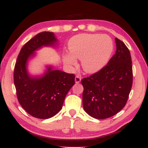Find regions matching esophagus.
Here are the masks:
<instances>
[{
    "label": "esophagus",
    "mask_w": 148,
    "mask_h": 148,
    "mask_svg": "<svg viewBox=\"0 0 148 148\" xmlns=\"http://www.w3.org/2000/svg\"><path fill=\"white\" fill-rule=\"evenodd\" d=\"M82 80V76L80 75H76V77H75V82L76 84L79 83Z\"/></svg>",
    "instance_id": "esophagus-1"
}]
</instances>
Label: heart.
I'll return each mask as SVG.
<instances>
[{
    "label": "heart",
    "mask_w": 148,
    "mask_h": 148,
    "mask_svg": "<svg viewBox=\"0 0 148 148\" xmlns=\"http://www.w3.org/2000/svg\"><path fill=\"white\" fill-rule=\"evenodd\" d=\"M68 47L71 54H64L65 64L72 66L76 59H81L85 71L95 72L107 64L114 49L112 39L106 35L80 34L69 40Z\"/></svg>",
    "instance_id": "heart-1"
}]
</instances>
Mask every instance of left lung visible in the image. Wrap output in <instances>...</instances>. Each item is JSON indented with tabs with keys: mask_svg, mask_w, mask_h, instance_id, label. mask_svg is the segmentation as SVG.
I'll use <instances>...</instances> for the list:
<instances>
[{
	"mask_svg": "<svg viewBox=\"0 0 148 148\" xmlns=\"http://www.w3.org/2000/svg\"><path fill=\"white\" fill-rule=\"evenodd\" d=\"M116 51L104 68L82 79L83 106L95 119H106L125 107L132 85L131 53L125 44L115 38Z\"/></svg>",
	"mask_w": 148,
	"mask_h": 148,
	"instance_id": "obj_1",
	"label": "left lung"
}]
</instances>
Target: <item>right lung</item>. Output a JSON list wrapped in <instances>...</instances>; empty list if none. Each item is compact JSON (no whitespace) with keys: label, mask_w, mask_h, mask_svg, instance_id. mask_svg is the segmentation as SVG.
I'll return each instance as SVG.
<instances>
[{"label":"right lung","mask_w":148,"mask_h":148,"mask_svg":"<svg viewBox=\"0 0 148 148\" xmlns=\"http://www.w3.org/2000/svg\"><path fill=\"white\" fill-rule=\"evenodd\" d=\"M57 42L53 32L38 33L22 47L15 65L14 82L17 99L27 113L36 118L56 116L75 84L74 74L54 70L51 65L47 66L40 76H31L28 72V61L35 56V52L43 47H56Z\"/></svg>","instance_id":"1"}]
</instances>
